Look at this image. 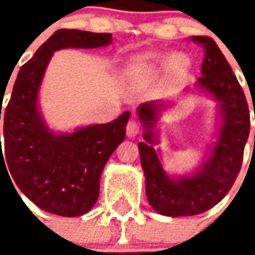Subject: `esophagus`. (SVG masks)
Segmentation results:
<instances>
[{
    "label": "esophagus",
    "mask_w": 255,
    "mask_h": 255,
    "mask_svg": "<svg viewBox=\"0 0 255 255\" xmlns=\"http://www.w3.org/2000/svg\"><path fill=\"white\" fill-rule=\"evenodd\" d=\"M139 132H140V123L136 119H131L127 124V136L135 138Z\"/></svg>",
    "instance_id": "obj_1"
}]
</instances>
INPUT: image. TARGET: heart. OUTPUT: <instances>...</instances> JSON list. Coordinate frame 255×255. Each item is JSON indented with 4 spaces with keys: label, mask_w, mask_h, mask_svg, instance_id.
Here are the masks:
<instances>
[{
    "label": "heart",
    "mask_w": 255,
    "mask_h": 255,
    "mask_svg": "<svg viewBox=\"0 0 255 255\" xmlns=\"http://www.w3.org/2000/svg\"><path fill=\"white\" fill-rule=\"evenodd\" d=\"M160 61V56L155 53H147L138 57L133 61L132 67H131V72L133 75H144V73L151 72V69L155 67V64ZM172 64L176 68L186 67L188 64V60L186 56L183 54H176L175 57L172 58Z\"/></svg>",
    "instance_id": "heart-1"
}]
</instances>
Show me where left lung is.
I'll return each mask as SVG.
<instances>
[{
    "label": "left lung",
    "instance_id": "obj_1",
    "mask_svg": "<svg viewBox=\"0 0 255 255\" xmlns=\"http://www.w3.org/2000/svg\"><path fill=\"white\" fill-rule=\"evenodd\" d=\"M203 47V61L198 87L213 94L221 102L223 126L213 153L198 173L173 180L162 171L153 126L158 106L154 102L139 105L138 115L146 131L139 142L140 162L146 176V195L151 208L164 216H194L206 212L223 199L234 186L241 171L245 144L250 132V113L246 97L216 42L209 36H191ZM255 117V113H254Z\"/></svg>",
    "mask_w": 255,
    "mask_h": 255
}]
</instances>
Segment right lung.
<instances>
[{
	"label": "right lung",
	"mask_w": 255,
	"mask_h": 255,
	"mask_svg": "<svg viewBox=\"0 0 255 255\" xmlns=\"http://www.w3.org/2000/svg\"><path fill=\"white\" fill-rule=\"evenodd\" d=\"M111 41L112 34L106 32L67 28L56 31L20 68L3 112L0 165H5L25 197L49 213L75 217L94 206L106 161L126 138L129 112L108 124L56 135L47 129L36 109L43 73L53 52L58 49L101 47Z\"/></svg>",
	"instance_id": "1"
}]
</instances>
